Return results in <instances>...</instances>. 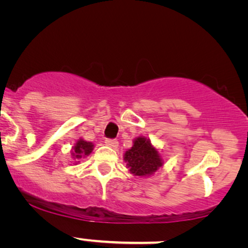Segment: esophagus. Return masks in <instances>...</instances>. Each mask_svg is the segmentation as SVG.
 I'll return each mask as SVG.
<instances>
[{
	"instance_id": "34e87169",
	"label": "esophagus",
	"mask_w": 248,
	"mask_h": 248,
	"mask_svg": "<svg viewBox=\"0 0 248 248\" xmlns=\"http://www.w3.org/2000/svg\"><path fill=\"white\" fill-rule=\"evenodd\" d=\"M105 143H106V145H108V147H110L113 149H116L118 147V141L117 140H111V139H107V140L105 141Z\"/></svg>"
}]
</instances>
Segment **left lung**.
I'll use <instances>...</instances> for the list:
<instances>
[{"mask_svg":"<svg viewBox=\"0 0 248 248\" xmlns=\"http://www.w3.org/2000/svg\"><path fill=\"white\" fill-rule=\"evenodd\" d=\"M128 171L139 177H150L164 166L159 149L151 143L150 139L138 137L133 140L131 149L125 151L123 155Z\"/></svg>","mask_w":248,"mask_h":248,"instance_id":"left-lung-1","label":"left lung"}]
</instances>
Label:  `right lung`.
<instances>
[{
  "label": "right lung",
  "mask_w": 248,
  "mask_h": 248,
  "mask_svg": "<svg viewBox=\"0 0 248 248\" xmlns=\"http://www.w3.org/2000/svg\"><path fill=\"white\" fill-rule=\"evenodd\" d=\"M94 145L93 142L83 140L82 138H79V140L76 142V144L73 145L71 149V157L74 160L73 164L77 165L79 164L80 160L82 158H86L93 152Z\"/></svg>",
  "instance_id": "1"
}]
</instances>
